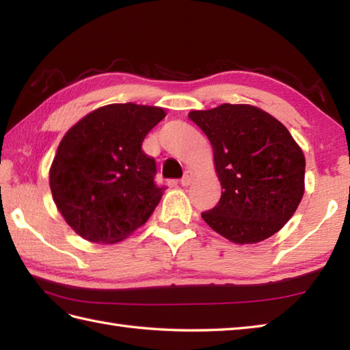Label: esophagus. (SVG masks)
<instances>
[{
  "label": "esophagus",
  "mask_w": 350,
  "mask_h": 350,
  "mask_svg": "<svg viewBox=\"0 0 350 350\" xmlns=\"http://www.w3.org/2000/svg\"><path fill=\"white\" fill-rule=\"evenodd\" d=\"M192 180H194V173H192L191 170H188V171H185V174H183L182 180H180V185H182V187H188V185H191Z\"/></svg>",
  "instance_id": "obj_1"
}]
</instances>
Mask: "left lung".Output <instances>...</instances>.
Segmentation results:
<instances>
[{"label": "left lung", "mask_w": 350, "mask_h": 350, "mask_svg": "<svg viewBox=\"0 0 350 350\" xmlns=\"http://www.w3.org/2000/svg\"><path fill=\"white\" fill-rule=\"evenodd\" d=\"M209 138L221 182L206 224L237 245L257 243L284 227L306 191V156L281 122L248 103L191 111Z\"/></svg>", "instance_id": "left-lung-1"}]
</instances>
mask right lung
<instances>
[{
  "instance_id": "right-lung-1",
  "label": "right lung",
  "mask_w": 350,
  "mask_h": 350,
  "mask_svg": "<svg viewBox=\"0 0 350 350\" xmlns=\"http://www.w3.org/2000/svg\"><path fill=\"white\" fill-rule=\"evenodd\" d=\"M161 107L111 103L64 133L49 168V187L68 226L94 243H117L146 224L163 188L141 144L165 117Z\"/></svg>"
}]
</instances>
